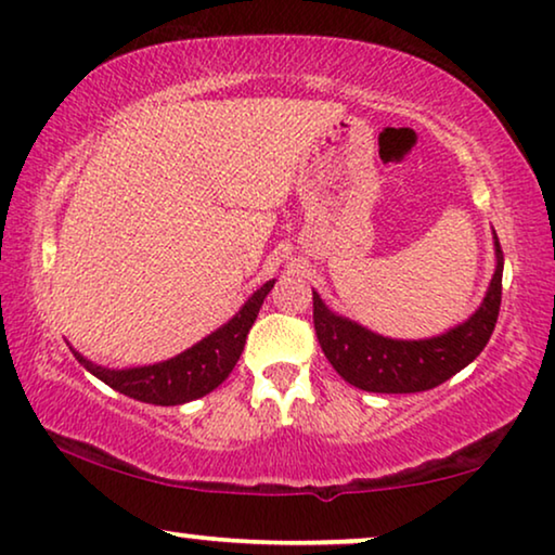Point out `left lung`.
Segmentation results:
<instances>
[{"label": "left lung", "instance_id": "left-lung-1", "mask_svg": "<svg viewBox=\"0 0 555 555\" xmlns=\"http://www.w3.org/2000/svg\"><path fill=\"white\" fill-rule=\"evenodd\" d=\"M495 271L480 307L465 322L425 339H392L341 317L314 294V330L322 352L339 377L364 392L410 395L425 392L467 364L486 349L501 311L503 251L493 231Z\"/></svg>", "mask_w": 555, "mask_h": 555}]
</instances>
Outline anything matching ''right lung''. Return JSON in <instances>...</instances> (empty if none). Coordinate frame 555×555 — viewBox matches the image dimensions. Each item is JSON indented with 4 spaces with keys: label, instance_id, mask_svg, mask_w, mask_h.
Wrapping results in <instances>:
<instances>
[{
    "label": "right lung",
    "instance_id": "1",
    "mask_svg": "<svg viewBox=\"0 0 555 555\" xmlns=\"http://www.w3.org/2000/svg\"><path fill=\"white\" fill-rule=\"evenodd\" d=\"M274 284L276 279H269L267 284H261L229 322L218 326L216 332H210L208 337H203L196 345L185 349V352L166 359V362L111 370V366L90 362L77 349H73L75 359L85 370L95 374L98 379H103L107 387L118 389L125 397H132V400L147 404H160V408L185 404L214 392L233 372L241 352H244L246 334L254 326L261 304L271 288H274Z\"/></svg>",
    "mask_w": 555,
    "mask_h": 555
}]
</instances>
